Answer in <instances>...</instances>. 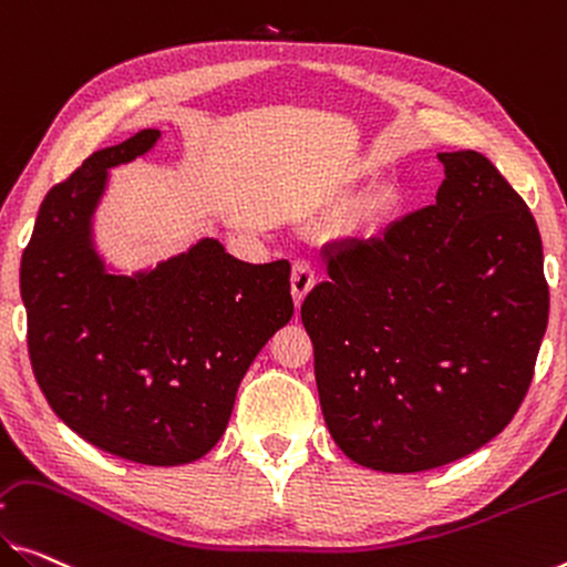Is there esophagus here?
I'll return each instance as SVG.
<instances>
[{"instance_id": "esophagus-1", "label": "esophagus", "mask_w": 567, "mask_h": 567, "mask_svg": "<svg viewBox=\"0 0 567 567\" xmlns=\"http://www.w3.org/2000/svg\"><path fill=\"white\" fill-rule=\"evenodd\" d=\"M313 281H317V274H313L309 260H296L291 271V296L296 307H301V301L307 299V293L313 289Z\"/></svg>"}]
</instances>
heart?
Returning a JSON list of instances; mask_svg holds the SVG:
<instances>
[{
  "label": "heart",
  "mask_w": 567,
  "mask_h": 567,
  "mask_svg": "<svg viewBox=\"0 0 567 567\" xmlns=\"http://www.w3.org/2000/svg\"><path fill=\"white\" fill-rule=\"evenodd\" d=\"M393 207H395V195L390 193V189H378V193H372L368 199H364L362 213H360L362 225L368 230L378 228V225L393 213Z\"/></svg>",
  "instance_id": "obj_1"
}]
</instances>
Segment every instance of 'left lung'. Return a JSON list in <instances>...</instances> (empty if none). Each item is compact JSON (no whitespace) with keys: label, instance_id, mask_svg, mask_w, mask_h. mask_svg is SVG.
Wrapping results in <instances>:
<instances>
[{"label":"left lung","instance_id":"obj_1","mask_svg":"<svg viewBox=\"0 0 567 567\" xmlns=\"http://www.w3.org/2000/svg\"><path fill=\"white\" fill-rule=\"evenodd\" d=\"M435 203L324 250L301 321L327 429L385 474L458 461L515 417L550 291L533 213L478 152H441Z\"/></svg>","mask_w":567,"mask_h":567}]
</instances>
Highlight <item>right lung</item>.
Segmentation results:
<instances>
[{"label": "right lung", "instance_id": "add662e5", "mask_svg": "<svg viewBox=\"0 0 567 567\" xmlns=\"http://www.w3.org/2000/svg\"><path fill=\"white\" fill-rule=\"evenodd\" d=\"M159 136L93 152L50 189L20 293L34 380L60 421L106 454L179 466L220 441L243 374L293 317L291 264H243L203 238L146 271H109L93 243L109 169Z\"/></svg>", "mask_w": 567, "mask_h": 567}]
</instances>
